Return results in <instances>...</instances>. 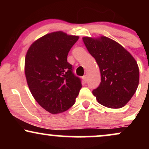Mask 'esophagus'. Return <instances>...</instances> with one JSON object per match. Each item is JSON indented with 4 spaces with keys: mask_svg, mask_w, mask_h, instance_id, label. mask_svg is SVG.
Here are the masks:
<instances>
[{
    "mask_svg": "<svg viewBox=\"0 0 149 149\" xmlns=\"http://www.w3.org/2000/svg\"><path fill=\"white\" fill-rule=\"evenodd\" d=\"M83 79L84 80L85 83H86L88 81V76H87V75H85V76H83Z\"/></svg>",
    "mask_w": 149,
    "mask_h": 149,
    "instance_id": "34e87169",
    "label": "esophagus"
}]
</instances>
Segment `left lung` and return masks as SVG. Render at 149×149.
I'll return each mask as SVG.
<instances>
[{
	"label": "left lung",
	"mask_w": 149,
	"mask_h": 149,
	"mask_svg": "<svg viewBox=\"0 0 149 149\" xmlns=\"http://www.w3.org/2000/svg\"><path fill=\"white\" fill-rule=\"evenodd\" d=\"M83 40L100 70L101 83L92 91L94 96L106 107H123L139 85V71L136 60L122 45L109 38L83 37Z\"/></svg>",
	"instance_id": "1"
}]
</instances>
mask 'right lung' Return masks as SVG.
<instances>
[{
    "instance_id": "right-lung-1",
    "label": "right lung",
    "mask_w": 149,
    "mask_h": 149,
    "mask_svg": "<svg viewBox=\"0 0 149 149\" xmlns=\"http://www.w3.org/2000/svg\"><path fill=\"white\" fill-rule=\"evenodd\" d=\"M78 38L52 32L33 42L26 54L24 72L30 91L50 113H60L72 107L82 88L67 61L68 53Z\"/></svg>"
}]
</instances>
